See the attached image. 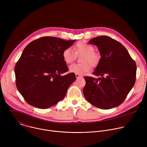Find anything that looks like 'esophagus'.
I'll use <instances>...</instances> for the list:
<instances>
[{"mask_svg":"<svg viewBox=\"0 0 147 147\" xmlns=\"http://www.w3.org/2000/svg\"><path fill=\"white\" fill-rule=\"evenodd\" d=\"M75 76H76V78H78L81 77V75H79V74H75Z\"/></svg>","mask_w":147,"mask_h":147,"instance_id":"1","label":"esophagus"}]
</instances>
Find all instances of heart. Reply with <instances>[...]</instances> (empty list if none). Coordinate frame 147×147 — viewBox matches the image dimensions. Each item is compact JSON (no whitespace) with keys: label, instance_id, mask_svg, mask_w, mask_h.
<instances>
[{"label":"heart","instance_id":"heart-1","mask_svg":"<svg viewBox=\"0 0 147 147\" xmlns=\"http://www.w3.org/2000/svg\"><path fill=\"white\" fill-rule=\"evenodd\" d=\"M74 51L67 48L63 50L62 58L64 62L67 64L71 63L75 59L76 55L80 56V64L71 65L69 69L71 72L79 75H84L89 71L91 66L96 67L100 61V54L94 51V47L85 41L78 42L74 47Z\"/></svg>","mask_w":147,"mask_h":147}]
</instances>
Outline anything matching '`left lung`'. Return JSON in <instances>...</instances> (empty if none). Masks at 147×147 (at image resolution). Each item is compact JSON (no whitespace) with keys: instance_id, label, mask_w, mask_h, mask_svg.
<instances>
[{"instance_id":"1","label":"left lung","mask_w":147,"mask_h":147,"mask_svg":"<svg viewBox=\"0 0 147 147\" xmlns=\"http://www.w3.org/2000/svg\"><path fill=\"white\" fill-rule=\"evenodd\" d=\"M97 46L100 61L93 74L94 78L84 76V95L95 107L108 109L121 105L136 80L137 65L127 49L108 36H97L89 42Z\"/></svg>"}]
</instances>
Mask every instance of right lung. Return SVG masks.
I'll list each match as a JSON object with an SVG mask.
<instances>
[{
  "mask_svg": "<svg viewBox=\"0 0 147 147\" xmlns=\"http://www.w3.org/2000/svg\"><path fill=\"white\" fill-rule=\"evenodd\" d=\"M76 40L44 36L29 43L15 67L16 85L26 102L41 109L53 106L66 95L76 80L68 71L62 52Z\"/></svg>",
  "mask_w": 147,
  "mask_h": 147,
  "instance_id": "obj_1",
  "label": "right lung"
}]
</instances>
